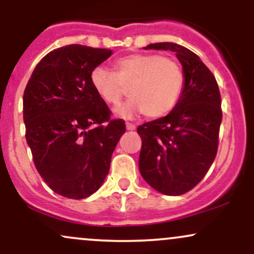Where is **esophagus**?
Listing matches in <instances>:
<instances>
[{
  "mask_svg": "<svg viewBox=\"0 0 254 254\" xmlns=\"http://www.w3.org/2000/svg\"><path fill=\"white\" fill-rule=\"evenodd\" d=\"M127 130H135L136 129V125L132 124V123H129V122H127Z\"/></svg>",
  "mask_w": 254,
  "mask_h": 254,
  "instance_id": "34e87169",
  "label": "esophagus"
}]
</instances>
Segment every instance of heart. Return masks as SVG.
<instances>
[{"instance_id": "b5f03b06", "label": "heart", "mask_w": 254, "mask_h": 254, "mask_svg": "<svg viewBox=\"0 0 254 254\" xmlns=\"http://www.w3.org/2000/svg\"><path fill=\"white\" fill-rule=\"evenodd\" d=\"M113 70L95 66L90 84L109 106L121 105L127 89L131 99L117 110L122 117L142 113L148 118L168 115L177 106L184 89V72L174 58L157 54H130L113 63Z\"/></svg>"}]
</instances>
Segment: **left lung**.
Instances as JSON below:
<instances>
[{
  "mask_svg": "<svg viewBox=\"0 0 254 254\" xmlns=\"http://www.w3.org/2000/svg\"><path fill=\"white\" fill-rule=\"evenodd\" d=\"M144 49L176 52L184 89L170 115L137 127L142 138L138 167L151 188L168 196L189 192L205 177L218 148L221 94L212 72L196 54L174 43Z\"/></svg>",
  "mask_w": 254,
  "mask_h": 254,
  "instance_id": "1",
  "label": "left lung"
}]
</instances>
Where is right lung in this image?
I'll return each mask as SVG.
<instances>
[{
    "label": "right lung",
    "mask_w": 254,
    "mask_h": 254,
    "mask_svg": "<svg viewBox=\"0 0 254 254\" xmlns=\"http://www.w3.org/2000/svg\"><path fill=\"white\" fill-rule=\"evenodd\" d=\"M112 50L71 44L42 58L24 92L26 141L38 173L61 196L82 199L103 185L123 119L90 84V71Z\"/></svg>",
    "instance_id": "1"
}]
</instances>
